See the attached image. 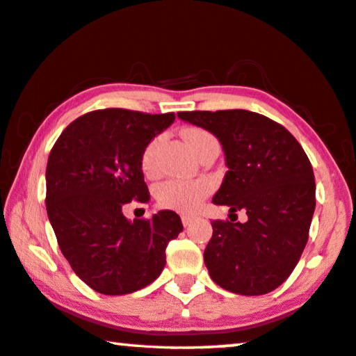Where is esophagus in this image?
I'll list each match as a JSON object with an SVG mask.
<instances>
[{"label":"esophagus","mask_w":356,"mask_h":356,"mask_svg":"<svg viewBox=\"0 0 356 356\" xmlns=\"http://www.w3.org/2000/svg\"><path fill=\"white\" fill-rule=\"evenodd\" d=\"M193 217H190V216H182V223H184V227L187 228V227H190L191 223H193Z\"/></svg>","instance_id":"1"}]
</instances>
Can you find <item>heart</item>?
Segmentation results:
<instances>
[{
  "mask_svg": "<svg viewBox=\"0 0 356 356\" xmlns=\"http://www.w3.org/2000/svg\"><path fill=\"white\" fill-rule=\"evenodd\" d=\"M184 138L187 140L188 147L195 152L198 150L202 144L207 140L213 139L212 134H209L204 129L200 128H190L184 133ZM161 138L156 136L145 145L143 152V158H140V165L145 174H154L155 171V152L158 144H160ZM212 185L204 179L198 180H168V182L161 184L156 188V201L158 204L165 209H171V211L182 212V213H191L201 206L209 193H211Z\"/></svg>",
  "mask_w": 356,
  "mask_h": 356,
  "instance_id": "b5f03b06",
  "label": "heart"
}]
</instances>
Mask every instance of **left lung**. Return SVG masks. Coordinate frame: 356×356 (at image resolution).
<instances>
[{
  "label": "left lung",
  "mask_w": 356,
  "mask_h": 356,
  "mask_svg": "<svg viewBox=\"0 0 356 356\" xmlns=\"http://www.w3.org/2000/svg\"><path fill=\"white\" fill-rule=\"evenodd\" d=\"M222 144L228 171L212 202L247 222H212L204 263L222 289L258 296L277 289L300 261L315 211V177L306 152L277 122L244 109L179 112Z\"/></svg>",
  "instance_id": "left-lung-1"
}]
</instances>
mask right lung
Wrapping results in <instances>:
<instances>
[{"mask_svg":"<svg viewBox=\"0 0 356 356\" xmlns=\"http://www.w3.org/2000/svg\"><path fill=\"white\" fill-rule=\"evenodd\" d=\"M174 112L93 111L56 139L46 169V207L60 250L74 273L103 295L150 285L166 264V245L184 229L172 211L128 220L123 204L150 200L140 158Z\"/></svg>","mask_w":356,"mask_h":356,"instance_id":"add662e5","label":"right lung"}]
</instances>
